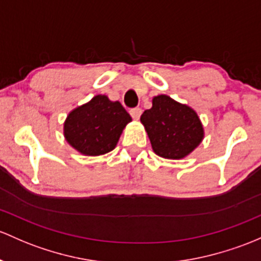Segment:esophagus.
I'll return each mask as SVG.
<instances>
[{
    "label": "esophagus",
    "mask_w": 261,
    "mask_h": 261,
    "mask_svg": "<svg viewBox=\"0 0 261 261\" xmlns=\"http://www.w3.org/2000/svg\"><path fill=\"white\" fill-rule=\"evenodd\" d=\"M141 114H142V110L140 109V108L130 110V115H131V116H133L134 120H139L140 116H141Z\"/></svg>",
    "instance_id": "esophagus-1"
}]
</instances>
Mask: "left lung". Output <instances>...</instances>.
<instances>
[{"label":"left lung","instance_id":"8db88e82","mask_svg":"<svg viewBox=\"0 0 261 261\" xmlns=\"http://www.w3.org/2000/svg\"><path fill=\"white\" fill-rule=\"evenodd\" d=\"M153 152L169 160L190 155L204 140V126L199 115L186 103L167 95L152 97V108L140 117Z\"/></svg>","mask_w":261,"mask_h":261}]
</instances>
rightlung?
<instances>
[{
  "label": "right lung",
  "instance_id": "right-lung-1",
  "mask_svg": "<svg viewBox=\"0 0 261 261\" xmlns=\"http://www.w3.org/2000/svg\"><path fill=\"white\" fill-rule=\"evenodd\" d=\"M133 121L119 101L96 95L68 112L64 136L71 147L85 156L105 155L116 147L123 128Z\"/></svg>",
  "mask_w": 261,
  "mask_h": 261
}]
</instances>
